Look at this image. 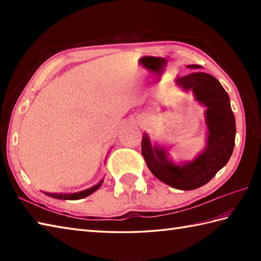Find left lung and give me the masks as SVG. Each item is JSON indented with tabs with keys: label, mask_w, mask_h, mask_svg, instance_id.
<instances>
[{
	"label": "left lung",
	"mask_w": 261,
	"mask_h": 261,
	"mask_svg": "<svg viewBox=\"0 0 261 261\" xmlns=\"http://www.w3.org/2000/svg\"><path fill=\"white\" fill-rule=\"evenodd\" d=\"M187 68L201 69L202 66L188 65ZM175 85L184 92L191 91L195 101L206 108L204 150L190 162L177 164L170 159L167 148L152 143L145 132L141 152L149 170L159 180L176 190L192 191L208 182L229 162L234 148L236 119L228 93L214 76L195 71L176 79Z\"/></svg>",
	"instance_id": "8db88e82"
}]
</instances>
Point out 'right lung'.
Masks as SVG:
<instances>
[{"label": "right lung", "mask_w": 261, "mask_h": 261, "mask_svg": "<svg viewBox=\"0 0 261 261\" xmlns=\"http://www.w3.org/2000/svg\"><path fill=\"white\" fill-rule=\"evenodd\" d=\"M103 180L104 179H101L99 180V182H97L96 185L92 186L91 188H87V190H84V191H81V192H77V193H47V192H43L46 194L47 196H50V197H54L56 199H81V198H84L88 195H91V194H93L95 191H97L99 187H101V185L103 184Z\"/></svg>", "instance_id": "add662e5"}]
</instances>
